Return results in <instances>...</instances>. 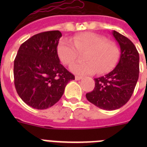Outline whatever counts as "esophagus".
I'll return each mask as SVG.
<instances>
[{
  "label": "esophagus",
  "instance_id": "1",
  "mask_svg": "<svg viewBox=\"0 0 147 147\" xmlns=\"http://www.w3.org/2000/svg\"><path fill=\"white\" fill-rule=\"evenodd\" d=\"M82 79V76H75V80H80Z\"/></svg>",
  "mask_w": 147,
  "mask_h": 147
}]
</instances>
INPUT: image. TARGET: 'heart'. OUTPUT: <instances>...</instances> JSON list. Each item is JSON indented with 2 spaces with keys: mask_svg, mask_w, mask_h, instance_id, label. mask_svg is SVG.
<instances>
[{
  "mask_svg": "<svg viewBox=\"0 0 147 147\" xmlns=\"http://www.w3.org/2000/svg\"><path fill=\"white\" fill-rule=\"evenodd\" d=\"M87 51L85 62H76L70 66L73 73L78 75L99 74L111 70L119 57V49L113 42L107 41L102 35L92 32L78 34L71 39H63L57 46L61 62L69 65L76 59L79 51Z\"/></svg>",
  "mask_w": 147,
  "mask_h": 147,
  "instance_id": "heart-1",
  "label": "heart"
}]
</instances>
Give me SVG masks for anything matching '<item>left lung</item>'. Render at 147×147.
I'll return each mask as SVG.
<instances>
[{
  "mask_svg": "<svg viewBox=\"0 0 147 147\" xmlns=\"http://www.w3.org/2000/svg\"><path fill=\"white\" fill-rule=\"evenodd\" d=\"M112 34L120 47L119 63L111 72L94 79V89L86 94L90 103L106 110H117L129 101L139 76V54L135 45L114 30Z\"/></svg>",
  "mask_w": 147,
  "mask_h": 147,
  "instance_id": "1",
  "label": "left lung"
}]
</instances>
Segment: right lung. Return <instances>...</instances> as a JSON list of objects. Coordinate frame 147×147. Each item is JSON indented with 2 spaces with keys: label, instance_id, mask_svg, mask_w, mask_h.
Listing matches in <instances>:
<instances>
[{
  "label": "right lung",
  "instance_id": "obj_1",
  "mask_svg": "<svg viewBox=\"0 0 147 147\" xmlns=\"http://www.w3.org/2000/svg\"><path fill=\"white\" fill-rule=\"evenodd\" d=\"M62 33L49 31L32 36L19 48L14 61L17 93L37 110L52 107L74 76L60 64L57 45Z\"/></svg>",
  "mask_w": 147,
  "mask_h": 147
}]
</instances>
